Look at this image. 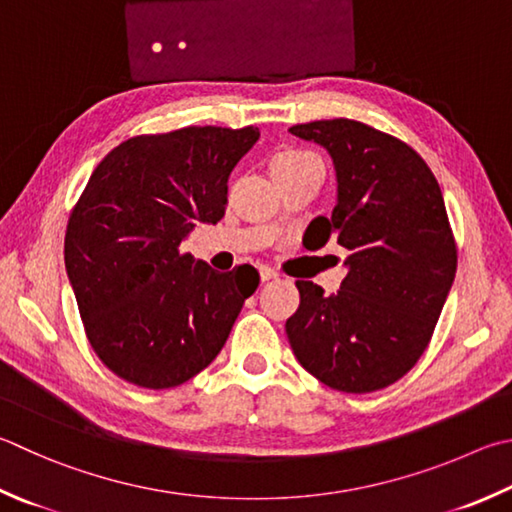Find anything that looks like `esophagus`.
<instances>
[{
    "label": "esophagus",
    "instance_id": "1",
    "mask_svg": "<svg viewBox=\"0 0 512 512\" xmlns=\"http://www.w3.org/2000/svg\"><path fill=\"white\" fill-rule=\"evenodd\" d=\"M259 277H262V282H268V280H275L277 277V271L271 266H259Z\"/></svg>",
    "mask_w": 512,
    "mask_h": 512
}]
</instances>
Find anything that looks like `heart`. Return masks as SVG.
Wrapping results in <instances>:
<instances>
[{"label":"heart","instance_id":"1","mask_svg":"<svg viewBox=\"0 0 512 512\" xmlns=\"http://www.w3.org/2000/svg\"><path fill=\"white\" fill-rule=\"evenodd\" d=\"M306 167H322L320 159L306 150H282L273 156L271 172L275 174H291L306 170Z\"/></svg>","mask_w":512,"mask_h":512}]
</instances>
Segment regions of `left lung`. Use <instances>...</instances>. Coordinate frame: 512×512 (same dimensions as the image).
Returning a JSON list of instances; mask_svg holds the SVG:
<instances>
[{
    "label": "left lung",
    "mask_w": 512,
    "mask_h": 512,
    "mask_svg": "<svg viewBox=\"0 0 512 512\" xmlns=\"http://www.w3.org/2000/svg\"><path fill=\"white\" fill-rule=\"evenodd\" d=\"M333 159L338 203L318 217L322 244L349 250L340 291L297 280L286 336L300 365L338 392L396 383L430 345L457 273V244L439 183L398 138L349 118L293 125ZM313 221V224H315Z\"/></svg>",
    "instance_id": "obj_1"
}]
</instances>
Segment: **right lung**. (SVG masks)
<instances>
[{"mask_svg":"<svg viewBox=\"0 0 512 512\" xmlns=\"http://www.w3.org/2000/svg\"><path fill=\"white\" fill-rule=\"evenodd\" d=\"M257 127L134 136L91 174L71 210L64 266L87 338L118 378L147 389L197 376L226 345L259 275L219 273L181 244L217 224L228 176Z\"/></svg>","mask_w":512,"mask_h":512,"instance_id":"add662e5","label":"right lung"}]
</instances>
